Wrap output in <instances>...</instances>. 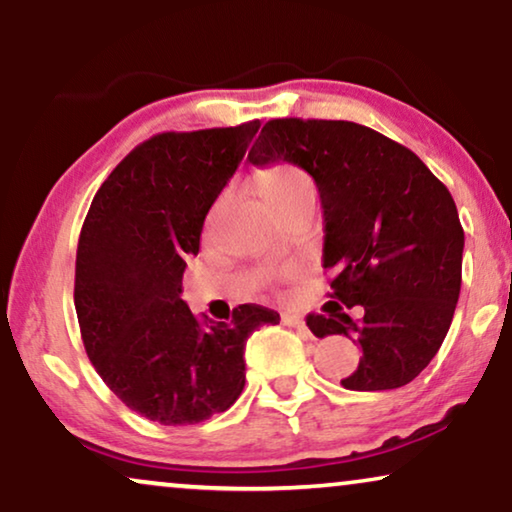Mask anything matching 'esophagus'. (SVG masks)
I'll use <instances>...</instances> for the list:
<instances>
[{"instance_id":"obj_1","label":"esophagus","mask_w":512,"mask_h":512,"mask_svg":"<svg viewBox=\"0 0 512 512\" xmlns=\"http://www.w3.org/2000/svg\"><path fill=\"white\" fill-rule=\"evenodd\" d=\"M282 321L286 326L296 328V331H300V333H310V331H307V326H305V319L300 317V314H284Z\"/></svg>"}]
</instances>
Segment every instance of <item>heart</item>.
Segmentation results:
<instances>
[{
	"mask_svg": "<svg viewBox=\"0 0 512 512\" xmlns=\"http://www.w3.org/2000/svg\"><path fill=\"white\" fill-rule=\"evenodd\" d=\"M256 186L261 191L263 200L277 214L314 200V181L310 179V174L289 163L265 167L256 177Z\"/></svg>",
	"mask_w": 512,
	"mask_h": 512,
	"instance_id": "b5f03b06",
	"label": "heart"
}]
</instances>
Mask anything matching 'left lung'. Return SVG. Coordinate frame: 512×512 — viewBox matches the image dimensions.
Returning <instances> with one entry per match:
<instances>
[{"mask_svg":"<svg viewBox=\"0 0 512 512\" xmlns=\"http://www.w3.org/2000/svg\"><path fill=\"white\" fill-rule=\"evenodd\" d=\"M279 160L303 167L319 188L331 298L363 307L359 321L307 317L317 338L347 335L361 347L342 387L412 382L443 345L461 291L464 228L450 191L410 149L352 121L272 118L249 163Z\"/></svg>","mask_w":512,"mask_h":512,"instance_id":"left-lung-1","label":"left lung"}]
</instances>
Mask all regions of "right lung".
<instances>
[{
    "mask_svg": "<svg viewBox=\"0 0 512 512\" xmlns=\"http://www.w3.org/2000/svg\"><path fill=\"white\" fill-rule=\"evenodd\" d=\"M261 128L160 132L135 146L90 202L76 249L74 307L104 384L137 415L188 426L226 412L244 389V347L279 314L240 305L219 324L181 300L202 223Z\"/></svg>",
    "mask_w": 512,
    "mask_h": 512,
    "instance_id": "right-lung-1",
    "label": "right lung"
}]
</instances>
